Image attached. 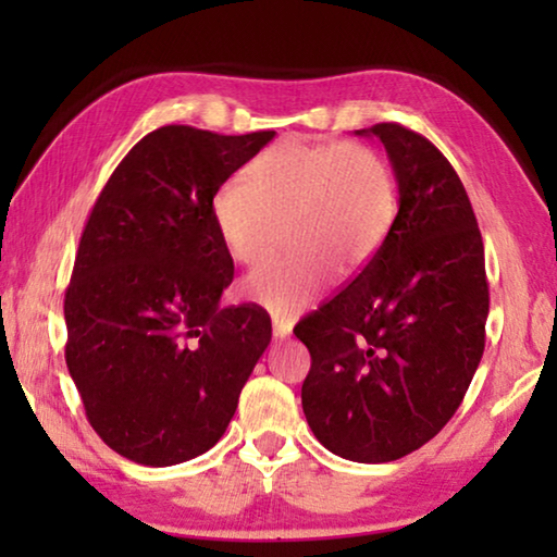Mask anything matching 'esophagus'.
<instances>
[{"label":"esophagus","mask_w":557,"mask_h":557,"mask_svg":"<svg viewBox=\"0 0 557 557\" xmlns=\"http://www.w3.org/2000/svg\"><path fill=\"white\" fill-rule=\"evenodd\" d=\"M272 336L275 338H285V336H289V324H282V322H272Z\"/></svg>","instance_id":"1"}]
</instances>
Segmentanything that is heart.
<instances>
[{
    "label": "heart",
    "instance_id": "obj_1",
    "mask_svg": "<svg viewBox=\"0 0 557 557\" xmlns=\"http://www.w3.org/2000/svg\"><path fill=\"white\" fill-rule=\"evenodd\" d=\"M211 215L228 256L256 265L285 228L287 256L250 272L248 299L277 317L307 307L336 270L354 277L379 256L395 221V178L375 149L289 137L215 188Z\"/></svg>",
    "mask_w": 557,
    "mask_h": 557
}]
</instances>
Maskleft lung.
Here are the masks:
<instances>
[{
  "label": "left lung",
  "mask_w": 557,
  "mask_h": 557,
  "mask_svg": "<svg viewBox=\"0 0 557 557\" xmlns=\"http://www.w3.org/2000/svg\"><path fill=\"white\" fill-rule=\"evenodd\" d=\"M379 137L398 182V215L356 280L299 319L312 369L309 428L334 455L381 465L420 449L465 400L484 354L488 282L469 196L447 157L398 122Z\"/></svg>",
  "instance_id": "left-lung-1"
}]
</instances>
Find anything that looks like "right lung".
Returning a JSON list of instances; mask_svg holds the SVG:
<instances>
[{"mask_svg": "<svg viewBox=\"0 0 557 557\" xmlns=\"http://www.w3.org/2000/svg\"><path fill=\"white\" fill-rule=\"evenodd\" d=\"M272 129L166 125L129 149L88 215L65 289V363L117 455L172 467L211 449L272 336L258 305L221 309L233 258L211 215Z\"/></svg>", "mask_w": 557, "mask_h": 557, "instance_id": "obj_1", "label": "right lung"}]
</instances>
